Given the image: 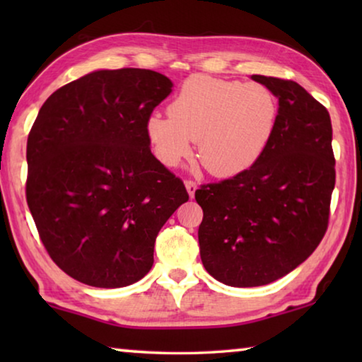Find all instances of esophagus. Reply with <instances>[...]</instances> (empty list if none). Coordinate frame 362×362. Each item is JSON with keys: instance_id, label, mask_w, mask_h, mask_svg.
Masks as SVG:
<instances>
[{"instance_id": "esophagus-1", "label": "esophagus", "mask_w": 362, "mask_h": 362, "mask_svg": "<svg viewBox=\"0 0 362 362\" xmlns=\"http://www.w3.org/2000/svg\"><path fill=\"white\" fill-rule=\"evenodd\" d=\"M185 187H187V192L189 194V198H193L196 188H198V183H196L194 180H185Z\"/></svg>"}]
</instances>
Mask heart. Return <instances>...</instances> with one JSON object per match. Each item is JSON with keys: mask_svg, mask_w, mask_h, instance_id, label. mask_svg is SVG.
<instances>
[{"mask_svg": "<svg viewBox=\"0 0 362 362\" xmlns=\"http://www.w3.org/2000/svg\"><path fill=\"white\" fill-rule=\"evenodd\" d=\"M151 113L145 132L166 166H179L198 140L201 163L211 174L231 177L259 161L278 121V99L260 83L206 75L189 76L168 107Z\"/></svg>", "mask_w": 362, "mask_h": 362, "instance_id": "heart-1", "label": "heart"}]
</instances>
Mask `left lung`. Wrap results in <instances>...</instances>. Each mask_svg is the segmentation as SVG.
<instances>
[{"mask_svg": "<svg viewBox=\"0 0 362 362\" xmlns=\"http://www.w3.org/2000/svg\"><path fill=\"white\" fill-rule=\"evenodd\" d=\"M252 79L278 97L272 140L252 168L194 193L201 260L233 287L269 284L308 259L327 231L335 187L327 108L292 79Z\"/></svg>", "mask_w": 362, "mask_h": 362, "instance_id": "1", "label": "left lung"}]
</instances>
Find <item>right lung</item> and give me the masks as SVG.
Segmentation results:
<instances>
[{"label":"right lung","instance_id":"1","mask_svg":"<svg viewBox=\"0 0 362 362\" xmlns=\"http://www.w3.org/2000/svg\"><path fill=\"white\" fill-rule=\"evenodd\" d=\"M170 90L158 71L100 70L62 86L36 116L27 203L49 257L79 283L115 289L142 279L159 230L188 201L145 132Z\"/></svg>","mask_w":362,"mask_h":362}]
</instances>
